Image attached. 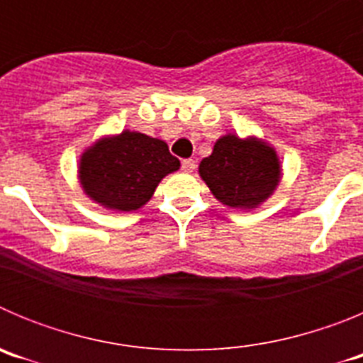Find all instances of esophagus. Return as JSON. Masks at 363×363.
I'll return each mask as SVG.
<instances>
[{
  "mask_svg": "<svg viewBox=\"0 0 363 363\" xmlns=\"http://www.w3.org/2000/svg\"><path fill=\"white\" fill-rule=\"evenodd\" d=\"M182 169H184L185 172H192L196 169V162H194V160H184V162H182Z\"/></svg>",
  "mask_w": 363,
  "mask_h": 363,
  "instance_id": "esophagus-1",
  "label": "esophagus"
}]
</instances>
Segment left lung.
Listing matches in <instances>:
<instances>
[{"label": "left lung", "mask_w": 363, "mask_h": 363, "mask_svg": "<svg viewBox=\"0 0 363 363\" xmlns=\"http://www.w3.org/2000/svg\"><path fill=\"white\" fill-rule=\"evenodd\" d=\"M218 201L233 209H256L272 196L281 179L277 149L256 136L225 134L198 167Z\"/></svg>", "instance_id": "obj_1"}]
</instances>
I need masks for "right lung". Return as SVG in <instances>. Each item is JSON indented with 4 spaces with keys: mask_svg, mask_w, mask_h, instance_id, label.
Here are the masks:
<instances>
[{
    "mask_svg": "<svg viewBox=\"0 0 363 363\" xmlns=\"http://www.w3.org/2000/svg\"><path fill=\"white\" fill-rule=\"evenodd\" d=\"M179 169V160L163 140L136 130L104 136L79 156L78 179L83 192L98 205L130 213L152 198L167 174Z\"/></svg>",
    "mask_w": 363,
    "mask_h": 363,
    "instance_id": "obj_1",
    "label": "right lung"
}]
</instances>
